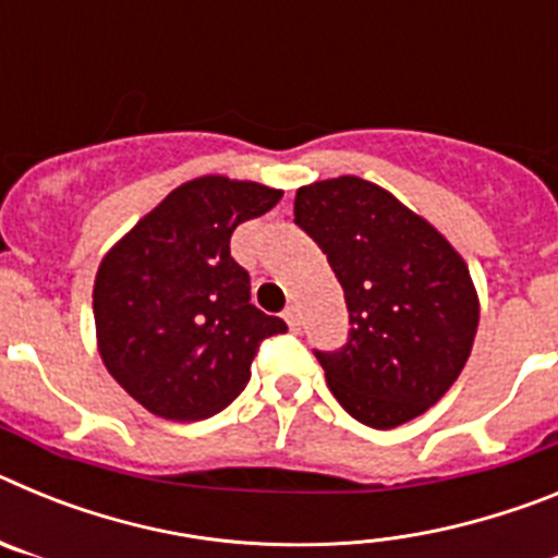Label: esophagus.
I'll return each instance as SVG.
<instances>
[{
  "label": "esophagus",
  "mask_w": 558,
  "mask_h": 558,
  "mask_svg": "<svg viewBox=\"0 0 558 558\" xmlns=\"http://www.w3.org/2000/svg\"><path fill=\"white\" fill-rule=\"evenodd\" d=\"M282 315H284V322H288L290 329H299V324H302L299 322V307H288Z\"/></svg>",
  "instance_id": "34e87169"
}]
</instances>
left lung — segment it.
Masks as SVG:
<instances>
[{
  "label": "left lung",
  "instance_id": "left-lung-1",
  "mask_svg": "<svg viewBox=\"0 0 558 558\" xmlns=\"http://www.w3.org/2000/svg\"><path fill=\"white\" fill-rule=\"evenodd\" d=\"M293 211L347 293L349 343L315 352L329 391L377 430L422 416L450 391L475 343L481 304L463 256L357 175L299 186Z\"/></svg>",
  "mask_w": 558,
  "mask_h": 558
}]
</instances>
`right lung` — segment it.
I'll use <instances>...</instances> for the list:
<instances>
[{
    "mask_svg": "<svg viewBox=\"0 0 558 558\" xmlns=\"http://www.w3.org/2000/svg\"><path fill=\"white\" fill-rule=\"evenodd\" d=\"M282 190L201 175L108 248L95 276L97 349L142 408L172 422L223 411L251 379L282 318L251 304L248 270L231 256L240 223L274 209Z\"/></svg>",
    "mask_w": 558,
    "mask_h": 558,
    "instance_id": "obj_1",
    "label": "right lung"
}]
</instances>
